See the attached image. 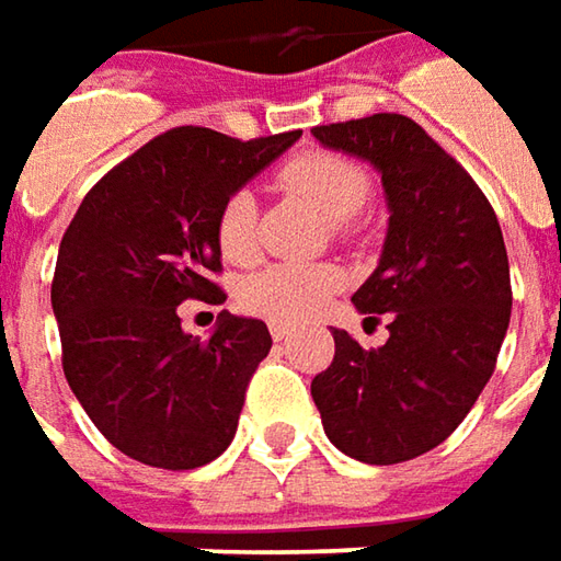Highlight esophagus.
<instances>
[{"instance_id": "1", "label": "esophagus", "mask_w": 561, "mask_h": 561, "mask_svg": "<svg viewBox=\"0 0 561 561\" xmlns=\"http://www.w3.org/2000/svg\"><path fill=\"white\" fill-rule=\"evenodd\" d=\"M268 331H271V336H274V340H287V336L293 334V328H290V324H284V321H271Z\"/></svg>"}]
</instances>
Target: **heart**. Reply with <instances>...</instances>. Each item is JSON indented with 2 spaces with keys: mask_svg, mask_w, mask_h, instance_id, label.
<instances>
[{
  "mask_svg": "<svg viewBox=\"0 0 561 561\" xmlns=\"http://www.w3.org/2000/svg\"><path fill=\"white\" fill-rule=\"evenodd\" d=\"M280 186L312 203L336 230H350V221L368 199L365 168L334 152H302L280 168ZM215 240L227 262H249L255 252V199L247 190H237L218 211ZM340 287V271L331 265H296L277 262L249 274L240 287V302L249 312L265 314L271 321H299L312 314Z\"/></svg>",
  "mask_w": 561,
  "mask_h": 561,
  "instance_id": "b5f03b06",
  "label": "heart"
}]
</instances>
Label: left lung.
<instances>
[{
  "instance_id": "8db88e82",
  "label": "left lung",
  "mask_w": 561,
  "mask_h": 561,
  "mask_svg": "<svg viewBox=\"0 0 561 561\" xmlns=\"http://www.w3.org/2000/svg\"><path fill=\"white\" fill-rule=\"evenodd\" d=\"M328 149L377 168L390 225L375 274L353 293L390 340L362 350L336 331L312 399L328 440L368 465L409 462L440 446L496 368L512 314L503 230L481 186L405 115L312 127Z\"/></svg>"
}]
</instances>
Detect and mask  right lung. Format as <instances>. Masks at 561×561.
Listing matches in <instances>:
<instances>
[{
    "mask_svg": "<svg viewBox=\"0 0 561 561\" xmlns=\"http://www.w3.org/2000/svg\"><path fill=\"white\" fill-rule=\"evenodd\" d=\"M299 140H233L174 127L115 164L77 208L53 277L61 368L83 412L124 456L190 471L225 453L249 377L268 356L265 321L221 312L208 340L178 306L221 302V205Z\"/></svg>",
    "mask_w": 561,
    "mask_h": 561,
    "instance_id": "right-lung-1",
    "label": "right lung"
}]
</instances>
